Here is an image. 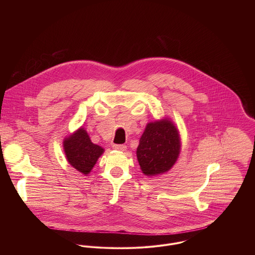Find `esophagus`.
Returning <instances> with one entry per match:
<instances>
[{
  "instance_id": "34e87169",
  "label": "esophagus",
  "mask_w": 255,
  "mask_h": 255,
  "mask_svg": "<svg viewBox=\"0 0 255 255\" xmlns=\"http://www.w3.org/2000/svg\"><path fill=\"white\" fill-rule=\"evenodd\" d=\"M113 149L118 150V151H125L127 149V145H125V144H114Z\"/></svg>"
}]
</instances>
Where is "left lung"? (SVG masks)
<instances>
[{"instance_id":"8db88e82","label":"left lung","mask_w":255,"mask_h":255,"mask_svg":"<svg viewBox=\"0 0 255 255\" xmlns=\"http://www.w3.org/2000/svg\"><path fill=\"white\" fill-rule=\"evenodd\" d=\"M180 152L178 128L169 119H162L147 124L136 156L142 173L153 177L168 172L177 162Z\"/></svg>"}]
</instances>
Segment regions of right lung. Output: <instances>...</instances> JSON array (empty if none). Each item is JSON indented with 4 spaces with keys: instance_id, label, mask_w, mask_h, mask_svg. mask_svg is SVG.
Here are the masks:
<instances>
[{
    "instance_id": "1",
    "label": "right lung",
    "mask_w": 255,
    "mask_h": 255,
    "mask_svg": "<svg viewBox=\"0 0 255 255\" xmlns=\"http://www.w3.org/2000/svg\"><path fill=\"white\" fill-rule=\"evenodd\" d=\"M64 151L68 162L78 172L88 175L98 158L104 153L101 146L91 142L87 131L80 128L64 139Z\"/></svg>"
}]
</instances>
